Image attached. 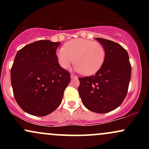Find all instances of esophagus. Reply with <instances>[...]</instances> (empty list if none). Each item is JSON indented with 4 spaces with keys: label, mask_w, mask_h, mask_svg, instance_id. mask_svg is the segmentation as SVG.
<instances>
[{
    "label": "esophagus",
    "mask_w": 149,
    "mask_h": 149,
    "mask_svg": "<svg viewBox=\"0 0 149 149\" xmlns=\"http://www.w3.org/2000/svg\"><path fill=\"white\" fill-rule=\"evenodd\" d=\"M71 79H73V78H77V76L75 74H71Z\"/></svg>",
    "instance_id": "esophagus-1"
}]
</instances>
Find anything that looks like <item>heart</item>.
<instances>
[{"label":"heart","instance_id":"heart-1","mask_svg":"<svg viewBox=\"0 0 149 149\" xmlns=\"http://www.w3.org/2000/svg\"><path fill=\"white\" fill-rule=\"evenodd\" d=\"M57 56L63 69H67L74 62L77 71L83 75H91L103 65L106 49L100 42L79 38L66 42L57 51Z\"/></svg>","mask_w":149,"mask_h":149}]
</instances>
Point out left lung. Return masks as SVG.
Instances as JSON below:
<instances>
[{
    "instance_id": "left-lung-1",
    "label": "left lung",
    "mask_w": 149,
    "mask_h": 149,
    "mask_svg": "<svg viewBox=\"0 0 149 149\" xmlns=\"http://www.w3.org/2000/svg\"><path fill=\"white\" fill-rule=\"evenodd\" d=\"M96 40L105 47V60L94 76L78 78V92L88 110L105 113L117 109L124 101L132 66L127 52L120 44L102 38Z\"/></svg>"
}]
</instances>
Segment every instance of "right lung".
Listing matches in <instances>:
<instances>
[{"mask_svg":"<svg viewBox=\"0 0 149 149\" xmlns=\"http://www.w3.org/2000/svg\"><path fill=\"white\" fill-rule=\"evenodd\" d=\"M61 42L38 40L18 51L10 76L17 103L27 113L44 116L60 105L71 73L61 67L56 51Z\"/></svg>","mask_w":149,"mask_h":149,"instance_id":"add662e5","label":"right lung"}]
</instances>
